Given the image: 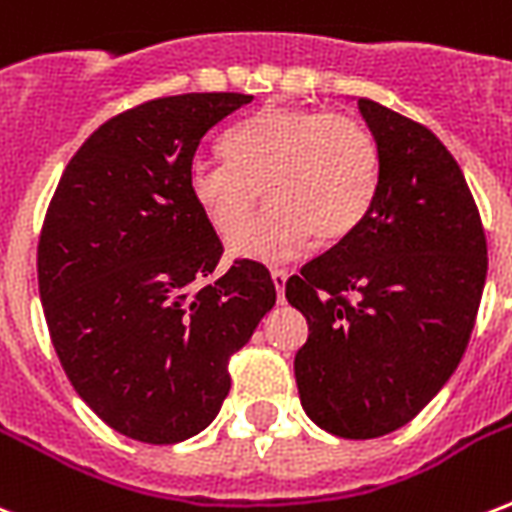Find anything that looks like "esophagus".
Segmentation results:
<instances>
[{"instance_id": "obj_1", "label": "esophagus", "mask_w": 512, "mask_h": 512, "mask_svg": "<svg viewBox=\"0 0 512 512\" xmlns=\"http://www.w3.org/2000/svg\"><path fill=\"white\" fill-rule=\"evenodd\" d=\"M271 279H273V287H276V295H279V300H284V284H287V279H290V271H284V268H273Z\"/></svg>"}]
</instances>
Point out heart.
Returning a JSON list of instances; mask_svg holds the SVG:
<instances>
[{
	"label": "heart",
	"mask_w": 512,
	"mask_h": 512,
	"mask_svg": "<svg viewBox=\"0 0 512 512\" xmlns=\"http://www.w3.org/2000/svg\"><path fill=\"white\" fill-rule=\"evenodd\" d=\"M228 161L198 158L187 193L220 236L246 221L264 187L269 209L233 239L230 252L284 260L311 236L335 244L360 228L376 204L381 155L354 117L308 107H263L222 136Z\"/></svg>",
	"instance_id": "b5f03b06"
}]
</instances>
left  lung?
Listing matches in <instances>:
<instances>
[{"label":"left lung","mask_w":512,"mask_h":512,"mask_svg":"<svg viewBox=\"0 0 512 512\" xmlns=\"http://www.w3.org/2000/svg\"><path fill=\"white\" fill-rule=\"evenodd\" d=\"M381 155L360 228L287 279L308 322L295 381L308 419L338 438L395 432L462 362L486 284V233L446 144L411 117L357 101Z\"/></svg>","instance_id":"left-lung-1"}]
</instances>
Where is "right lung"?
<instances>
[{"mask_svg": "<svg viewBox=\"0 0 512 512\" xmlns=\"http://www.w3.org/2000/svg\"><path fill=\"white\" fill-rule=\"evenodd\" d=\"M247 93L144 101L93 131L61 174L39 233V298L74 392L126 438L198 435L230 392L228 362L276 303L271 273L236 260L187 193L209 128Z\"/></svg>", "mask_w": 512, "mask_h": 512, "instance_id": "right-lung-1", "label": "right lung"}]
</instances>
